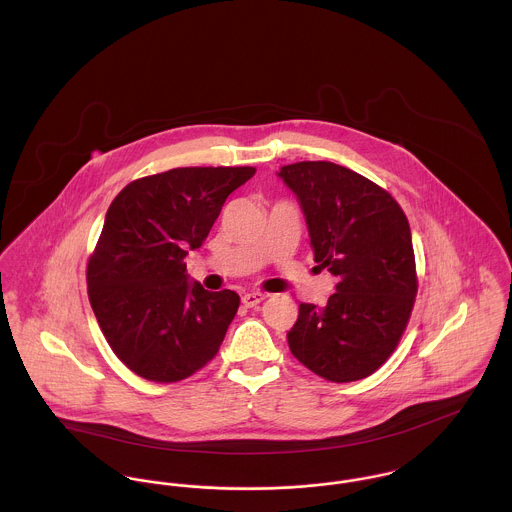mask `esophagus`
<instances>
[{
  "instance_id": "1",
  "label": "esophagus",
  "mask_w": 512,
  "mask_h": 512,
  "mask_svg": "<svg viewBox=\"0 0 512 512\" xmlns=\"http://www.w3.org/2000/svg\"><path fill=\"white\" fill-rule=\"evenodd\" d=\"M262 299H266V293L250 292L242 295V303H244L246 307H256Z\"/></svg>"
}]
</instances>
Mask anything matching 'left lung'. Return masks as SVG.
I'll list each match as a JSON object with an SVG mask.
<instances>
[{
    "label": "left lung",
    "mask_w": 512,
    "mask_h": 512,
    "mask_svg": "<svg viewBox=\"0 0 512 512\" xmlns=\"http://www.w3.org/2000/svg\"><path fill=\"white\" fill-rule=\"evenodd\" d=\"M280 177L301 203L315 262L337 278L327 305H299L290 351L325 380L366 378L396 351L414 309L408 219L386 189L331 161L284 165Z\"/></svg>",
    "instance_id": "left-lung-1"
}]
</instances>
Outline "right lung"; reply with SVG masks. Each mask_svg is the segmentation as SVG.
I'll return each mask as SVG.
<instances>
[{"label": "right lung", "mask_w": 512, "mask_h": 512, "mask_svg": "<svg viewBox=\"0 0 512 512\" xmlns=\"http://www.w3.org/2000/svg\"><path fill=\"white\" fill-rule=\"evenodd\" d=\"M256 167H177L128 183L112 201L86 266L88 299L114 355L138 376L189 378L219 353L240 297L187 282L226 197Z\"/></svg>", "instance_id": "add662e5"}]
</instances>
